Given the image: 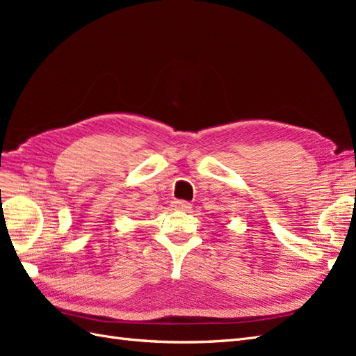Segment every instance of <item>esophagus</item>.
<instances>
[{
  "label": "esophagus",
  "instance_id": "34e87169",
  "mask_svg": "<svg viewBox=\"0 0 356 356\" xmlns=\"http://www.w3.org/2000/svg\"><path fill=\"white\" fill-rule=\"evenodd\" d=\"M175 208L181 209V211H188V209H191V203H188L186 200H177L175 202Z\"/></svg>",
  "mask_w": 356,
  "mask_h": 356
}]
</instances>
